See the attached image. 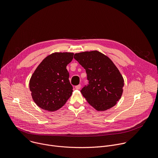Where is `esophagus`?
Masks as SVG:
<instances>
[{
    "label": "esophagus",
    "instance_id": "34e87169",
    "mask_svg": "<svg viewBox=\"0 0 158 158\" xmlns=\"http://www.w3.org/2000/svg\"><path fill=\"white\" fill-rule=\"evenodd\" d=\"M75 87H76V89H80L81 87V84H79V85H76Z\"/></svg>",
    "mask_w": 158,
    "mask_h": 158
}]
</instances>
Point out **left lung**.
<instances>
[{
  "label": "left lung",
  "mask_w": 158,
  "mask_h": 158,
  "mask_svg": "<svg viewBox=\"0 0 158 158\" xmlns=\"http://www.w3.org/2000/svg\"><path fill=\"white\" fill-rule=\"evenodd\" d=\"M74 58L87 74L88 83L81 92L87 102L98 110L115 106L123 94L124 79L114 63L96 51L77 53Z\"/></svg>",
  "instance_id": "8db88e82"
}]
</instances>
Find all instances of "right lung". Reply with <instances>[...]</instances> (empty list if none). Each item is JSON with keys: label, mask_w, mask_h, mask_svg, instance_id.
<instances>
[{"label": "right lung", "mask_w": 158, "mask_h": 158, "mask_svg": "<svg viewBox=\"0 0 158 158\" xmlns=\"http://www.w3.org/2000/svg\"><path fill=\"white\" fill-rule=\"evenodd\" d=\"M73 53L56 52L45 58L32 74L29 87L32 97L40 108L55 111L71 97L73 85L66 69L73 59Z\"/></svg>", "instance_id": "obj_1"}]
</instances>
